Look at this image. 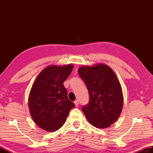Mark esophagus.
I'll return each mask as SVG.
<instances>
[{
  "mask_svg": "<svg viewBox=\"0 0 153 153\" xmlns=\"http://www.w3.org/2000/svg\"><path fill=\"white\" fill-rule=\"evenodd\" d=\"M74 104H75V105H76V107H78V105H79V101H78V100H75Z\"/></svg>",
  "mask_w": 153,
  "mask_h": 153,
  "instance_id": "34e87169",
  "label": "esophagus"
}]
</instances>
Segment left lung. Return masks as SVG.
Listing matches in <instances>:
<instances>
[{
    "mask_svg": "<svg viewBox=\"0 0 153 153\" xmlns=\"http://www.w3.org/2000/svg\"><path fill=\"white\" fill-rule=\"evenodd\" d=\"M89 92V103L82 107L88 121L97 128H107L120 117L123 104L122 89L112 69L105 64L78 69Z\"/></svg>",
    "mask_w": 153,
    "mask_h": 153,
    "instance_id": "obj_1",
    "label": "left lung"
}]
</instances>
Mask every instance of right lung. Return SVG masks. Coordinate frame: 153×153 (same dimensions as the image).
Instances as JSON below:
<instances>
[{"mask_svg": "<svg viewBox=\"0 0 153 153\" xmlns=\"http://www.w3.org/2000/svg\"><path fill=\"white\" fill-rule=\"evenodd\" d=\"M74 65H51L36 77L31 88L28 105L37 126L47 131H55L63 126L69 111L75 107L67 97L63 82Z\"/></svg>", "mask_w": 153, "mask_h": 153, "instance_id": "1", "label": "right lung"}]
</instances>
